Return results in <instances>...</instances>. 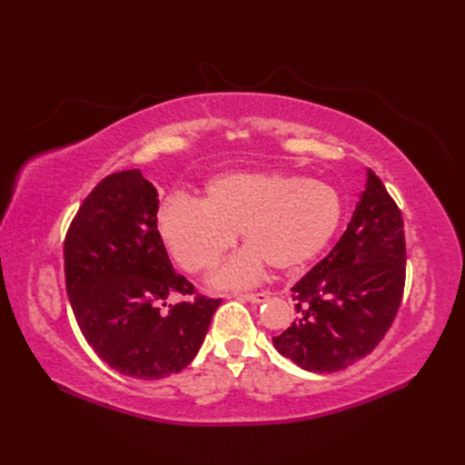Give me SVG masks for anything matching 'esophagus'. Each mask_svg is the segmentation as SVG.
I'll return each mask as SVG.
<instances>
[{
	"instance_id": "esophagus-1",
	"label": "esophagus",
	"mask_w": 465,
	"mask_h": 465,
	"mask_svg": "<svg viewBox=\"0 0 465 465\" xmlns=\"http://www.w3.org/2000/svg\"><path fill=\"white\" fill-rule=\"evenodd\" d=\"M231 299L246 301V302H252V304H260V302H265L267 299H270V294H267V292H234V294H231Z\"/></svg>"
}]
</instances>
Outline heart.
I'll return each mask as SVG.
<instances>
[{"label": "heart", "mask_w": 465, "mask_h": 465, "mask_svg": "<svg viewBox=\"0 0 465 465\" xmlns=\"http://www.w3.org/2000/svg\"><path fill=\"white\" fill-rule=\"evenodd\" d=\"M343 219V202L326 182L281 171L224 173L207 182L203 202L174 195L157 215L163 241L188 272L213 267L234 246L244 252L211 277L219 287H248L265 263L292 272L328 248Z\"/></svg>", "instance_id": "1"}]
</instances>
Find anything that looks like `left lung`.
Segmentation results:
<instances>
[{"mask_svg":"<svg viewBox=\"0 0 465 465\" xmlns=\"http://www.w3.org/2000/svg\"><path fill=\"white\" fill-rule=\"evenodd\" d=\"M403 285L401 211L367 171V186L340 242L291 289L299 318L273 337V347L308 372L343 371L384 340Z\"/></svg>","mask_w":465,"mask_h":465,"instance_id":"1","label":"left lung"}]
</instances>
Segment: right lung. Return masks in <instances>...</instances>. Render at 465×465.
<instances>
[{
	"label": "right lung",
	"mask_w": 465,
	"mask_h": 465,
	"mask_svg": "<svg viewBox=\"0 0 465 465\" xmlns=\"http://www.w3.org/2000/svg\"><path fill=\"white\" fill-rule=\"evenodd\" d=\"M159 193L142 171L106 176L87 195L64 242L65 289L81 333L110 369L159 380L198 355L221 299L195 297L157 231Z\"/></svg>",
	"instance_id": "1"
}]
</instances>
